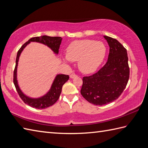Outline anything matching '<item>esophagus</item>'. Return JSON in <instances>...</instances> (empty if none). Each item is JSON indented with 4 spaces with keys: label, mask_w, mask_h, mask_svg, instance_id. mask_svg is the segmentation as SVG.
Instances as JSON below:
<instances>
[{
    "label": "esophagus",
    "mask_w": 148,
    "mask_h": 148,
    "mask_svg": "<svg viewBox=\"0 0 148 148\" xmlns=\"http://www.w3.org/2000/svg\"><path fill=\"white\" fill-rule=\"evenodd\" d=\"M77 77V75H75V74H71V75H70V78H74L75 77Z\"/></svg>",
    "instance_id": "esophagus-1"
}]
</instances>
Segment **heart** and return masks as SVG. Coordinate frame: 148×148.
Here are the masks:
<instances>
[{
	"mask_svg": "<svg viewBox=\"0 0 148 148\" xmlns=\"http://www.w3.org/2000/svg\"><path fill=\"white\" fill-rule=\"evenodd\" d=\"M106 52L107 48L102 42L83 39L71 42L66 48V55H63L62 59L64 63L78 61L79 70L88 74L98 69Z\"/></svg>",
	"mask_w": 148,
	"mask_h": 148,
	"instance_id": "heart-1",
	"label": "heart"
}]
</instances>
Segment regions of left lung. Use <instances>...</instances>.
<instances>
[{
	"instance_id": "1",
	"label": "left lung",
	"mask_w": 148,
	"mask_h": 148,
	"mask_svg": "<svg viewBox=\"0 0 148 148\" xmlns=\"http://www.w3.org/2000/svg\"><path fill=\"white\" fill-rule=\"evenodd\" d=\"M103 38L109 46L107 62L96 73L83 78L80 93L87 101L95 106L112 102L124 91L129 78L127 50L117 39Z\"/></svg>"
}]
</instances>
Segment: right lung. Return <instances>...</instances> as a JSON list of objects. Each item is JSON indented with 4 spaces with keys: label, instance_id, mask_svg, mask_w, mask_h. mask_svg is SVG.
Returning <instances> with one entry per match:
<instances>
[{
    "label": "right lung",
    "instance_id": "right-lung-1",
    "mask_svg": "<svg viewBox=\"0 0 148 148\" xmlns=\"http://www.w3.org/2000/svg\"><path fill=\"white\" fill-rule=\"evenodd\" d=\"M62 40V38L61 37H51L48 36H41L39 37L32 38L29 39L26 43H24L18 51L16 60V66L14 71V84L21 99L28 106L38 109H46L47 107L53 106L58 100L61 92H62V86L68 80L69 76L64 74L56 75L53 82L51 88L46 94L38 98H32V97H29L21 90L17 81V66L21 53L31 42H35L47 46L52 50L54 53L58 55L59 48Z\"/></svg>",
    "mask_w": 148,
    "mask_h": 148
}]
</instances>
